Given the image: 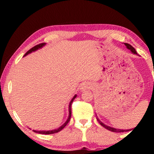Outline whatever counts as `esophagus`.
I'll return each instance as SVG.
<instances>
[{
    "mask_svg": "<svg viewBox=\"0 0 154 154\" xmlns=\"http://www.w3.org/2000/svg\"><path fill=\"white\" fill-rule=\"evenodd\" d=\"M91 87H92V85L91 84H90V83L85 82L82 85L81 90H82V91H85V90H86V89H90V88H91Z\"/></svg>",
    "mask_w": 154,
    "mask_h": 154,
    "instance_id": "1",
    "label": "esophagus"
}]
</instances>
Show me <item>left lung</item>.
Instances as JSON below:
<instances>
[{
    "label": "left lung",
    "mask_w": 154,
    "mask_h": 154,
    "mask_svg": "<svg viewBox=\"0 0 154 154\" xmlns=\"http://www.w3.org/2000/svg\"><path fill=\"white\" fill-rule=\"evenodd\" d=\"M125 46H126L127 48H128V49H130V50L133 53V54H137V52H136L135 49L134 48L132 47L131 45H130V44H128V43H125ZM97 120H98V122H99V123L100 124V125H102V126L104 127V128H105L106 129H107V130H110V131H112V132H125V131H128V130H119V129H115V128H111V127L106 126V125H104V124L102 123L101 122H100V120L98 119V118H97Z\"/></svg>",
    "instance_id": "left-lung-1"
}]
</instances>
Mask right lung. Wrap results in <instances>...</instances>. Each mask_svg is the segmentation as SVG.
I'll return each mask as SVG.
<instances>
[{
    "instance_id": "add662e5",
    "label": "right lung",
    "mask_w": 154,
    "mask_h": 154,
    "mask_svg": "<svg viewBox=\"0 0 154 154\" xmlns=\"http://www.w3.org/2000/svg\"><path fill=\"white\" fill-rule=\"evenodd\" d=\"M45 43H40V44H38V45H35V46H34L33 48H32L31 49H29V50L26 53V54H25V55H24V56H26V55H27L28 54H29V53L32 52V51H35L38 50V49H39V48H40L43 47V45H45ZM76 96H77V95H75V96H74V98H72V100H71V102H70V103H69V118H68V119H67L66 122H65L64 124H63V125H62V126L60 127L59 128L56 129V130H50V131H36V130H33V131H34L35 132H38V133H40V134H43V135H50V134L56 133V132H59V131H61V130H62V129H63V128H65V126H66V125H67V124H68L69 122L70 119H71V114H72V111H71V110H72V108H71V106H72V102H73V100H75V98H76Z\"/></svg>"
}]
</instances>
